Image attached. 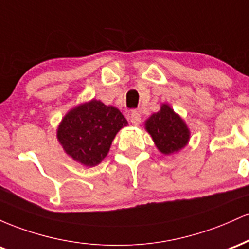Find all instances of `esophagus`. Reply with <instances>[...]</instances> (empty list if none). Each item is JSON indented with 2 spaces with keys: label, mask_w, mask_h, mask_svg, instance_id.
Masks as SVG:
<instances>
[{
  "label": "esophagus",
  "mask_w": 249,
  "mask_h": 249,
  "mask_svg": "<svg viewBox=\"0 0 249 249\" xmlns=\"http://www.w3.org/2000/svg\"><path fill=\"white\" fill-rule=\"evenodd\" d=\"M130 122L132 123L133 125H136V126H138L139 124H141L142 122V117H141V113L137 112V111H132L130 115Z\"/></svg>",
  "instance_id": "esophagus-1"
}]
</instances>
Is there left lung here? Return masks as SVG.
<instances>
[{"label":"left lung","mask_w":249,"mask_h":249,"mask_svg":"<svg viewBox=\"0 0 249 249\" xmlns=\"http://www.w3.org/2000/svg\"><path fill=\"white\" fill-rule=\"evenodd\" d=\"M145 130L154 142L158 151L165 156L180 152L188 144L191 131L186 122L167 103H162L160 110L145 121Z\"/></svg>","instance_id":"obj_1"}]
</instances>
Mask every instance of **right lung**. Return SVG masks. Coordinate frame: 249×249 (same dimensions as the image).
<instances>
[{
  "instance_id": "1",
  "label": "right lung",
  "mask_w": 249,
  "mask_h": 249,
  "mask_svg": "<svg viewBox=\"0 0 249 249\" xmlns=\"http://www.w3.org/2000/svg\"><path fill=\"white\" fill-rule=\"evenodd\" d=\"M127 126L118 108L97 99L68 111L57 127V141L71 159L93 167L107 156L116 134Z\"/></svg>"
}]
</instances>
